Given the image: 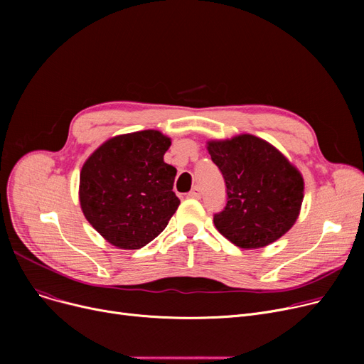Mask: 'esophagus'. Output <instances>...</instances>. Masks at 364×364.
<instances>
[{"label":"esophagus","instance_id":"esophagus-1","mask_svg":"<svg viewBox=\"0 0 364 364\" xmlns=\"http://www.w3.org/2000/svg\"><path fill=\"white\" fill-rule=\"evenodd\" d=\"M187 196L188 198H193V199H199L200 198V188L198 186H195L192 190H190Z\"/></svg>","mask_w":364,"mask_h":364}]
</instances>
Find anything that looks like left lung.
Returning <instances> with one entry per match:
<instances>
[{
    "mask_svg": "<svg viewBox=\"0 0 364 364\" xmlns=\"http://www.w3.org/2000/svg\"><path fill=\"white\" fill-rule=\"evenodd\" d=\"M208 151L221 171L227 202L214 214L217 230L245 250L273 243L295 224L304 180L282 153L251 134L209 141Z\"/></svg>",
    "mask_w": 364,
    "mask_h": 364,
    "instance_id": "8db88e82",
    "label": "left lung"
}]
</instances>
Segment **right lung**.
I'll return each mask as SVG.
<instances>
[{"label": "right lung", "mask_w": 364, "mask_h": 364, "mask_svg": "<svg viewBox=\"0 0 364 364\" xmlns=\"http://www.w3.org/2000/svg\"><path fill=\"white\" fill-rule=\"evenodd\" d=\"M171 140L155 129L124 134L102 144L80 177V202L88 223L121 250H140L159 236L180 199L172 192L177 169L164 162Z\"/></svg>", "instance_id": "right-lung-1"}]
</instances>
